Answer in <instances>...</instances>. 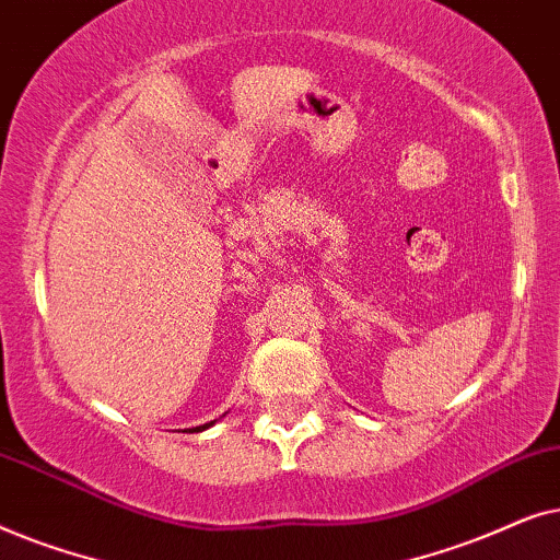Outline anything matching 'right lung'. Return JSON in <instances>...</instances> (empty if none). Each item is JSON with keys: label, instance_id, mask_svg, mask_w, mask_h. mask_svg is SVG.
I'll use <instances>...</instances> for the list:
<instances>
[{"label": "right lung", "instance_id": "add662e5", "mask_svg": "<svg viewBox=\"0 0 560 560\" xmlns=\"http://www.w3.org/2000/svg\"><path fill=\"white\" fill-rule=\"evenodd\" d=\"M213 423H217V420H211V423H203V425H196V428H188L190 433H201V431H206V428H211Z\"/></svg>", "mask_w": 560, "mask_h": 560}]
</instances>
